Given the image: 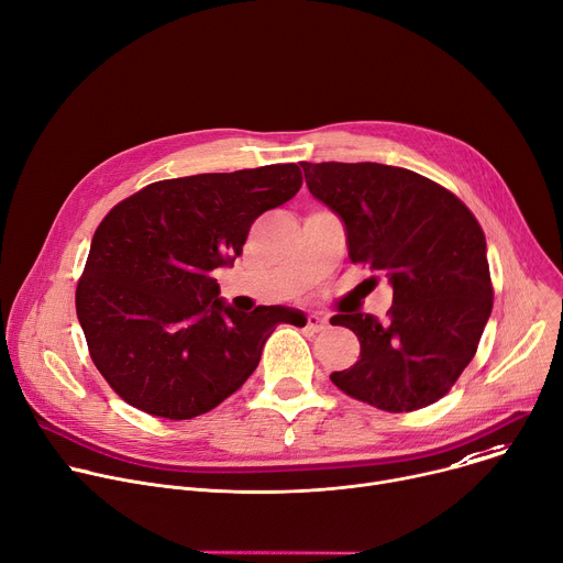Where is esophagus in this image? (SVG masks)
<instances>
[{
	"instance_id": "obj_1",
	"label": "esophagus",
	"mask_w": 563,
	"mask_h": 563,
	"mask_svg": "<svg viewBox=\"0 0 563 563\" xmlns=\"http://www.w3.org/2000/svg\"><path fill=\"white\" fill-rule=\"evenodd\" d=\"M305 325H308L310 332H321L328 325V319L323 314L312 312V314H308V319H305Z\"/></svg>"
}]
</instances>
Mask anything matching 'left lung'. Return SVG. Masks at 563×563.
<instances>
[{"mask_svg": "<svg viewBox=\"0 0 563 563\" xmlns=\"http://www.w3.org/2000/svg\"><path fill=\"white\" fill-rule=\"evenodd\" d=\"M300 166L310 192L343 220L350 261L384 274L393 287L388 321L362 312L332 317V325L356 334L362 352L330 379L388 413L438 401L474 360L492 314L478 220L413 170L371 162Z\"/></svg>", "mask_w": 563, "mask_h": 563, "instance_id": "8db88e82", "label": "left lung"}]
</instances>
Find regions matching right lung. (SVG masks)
Returning a JSON list of instances; mask_svg holds the SVG:
<instances>
[{"label": "right lung", "mask_w": 563, "mask_h": 563, "mask_svg": "<svg viewBox=\"0 0 563 563\" xmlns=\"http://www.w3.org/2000/svg\"><path fill=\"white\" fill-rule=\"evenodd\" d=\"M302 184L296 164L155 181L98 224L76 289L91 362L143 413L190 420L258 368L265 341L298 312H238L213 272L242 253L249 229Z\"/></svg>", "instance_id": "right-lung-1"}]
</instances>
